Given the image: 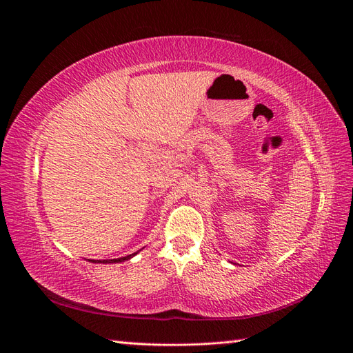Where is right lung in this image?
I'll list each match as a JSON object with an SVG mask.
<instances>
[{"label": "right lung", "mask_w": 353, "mask_h": 353, "mask_svg": "<svg viewBox=\"0 0 353 353\" xmlns=\"http://www.w3.org/2000/svg\"><path fill=\"white\" fill-rule=\"evenodd\" d=\"M138 253V252H137ZM137 253H132V254H128V256H123V258H117V259H105V261H91L94 263H116V262H125L128 259H131L132 256H135Z\"/></svg>", "instance_id": "1"}]
</instances>
